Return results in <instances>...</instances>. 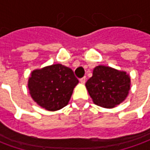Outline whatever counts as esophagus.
Returning a JSON list of instances; mask_svg holds the SVG:
<instances>
[{
  "label": "esophagus",
  "mask_w": 150,
  "mask_h": 150,
  "mask_svg": "<svg viewBox=\"0 0 150 150\" xmlns=\"http://www.w3.org/2000/svg\"><path fill=\"white\" fill-rule=\"evenodd\" d=\"M85 82H86V77H85V76L80 79V83H81L82 84H84Z\"/></svg>",
  "instance_id": "1"
}]
</instances>
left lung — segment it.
Returning <instances> with one entry per match:
<instances>
[{
  "instance_id": "1",
  "label": "left lung",
  "mask_w": 150,
  "mask_h": 150,
  "mask_svg": "<svg viewBox=\"0 0 150 150\" xmlns=\"http://www.w3.org/2000/svg\"><path fill=\"white\" fill-rule=\"evenodd\" d=\"M130 84V77L125 71L100 65L94 68L86 88L94 104L112 108L125 100Z\"/></svg>"
}]
</instances>
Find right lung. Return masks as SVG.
I'll use <instances>...</instances> for the list:
<instances>
[{
  "label": "right lung",
  "instance_id": "1",
  "mask_svg": "<svg viewBox=\"0 0 150 150\" xmlns=\"http://www.w3.org/2000/svg\"><path fill=\"white\" fill-rule=\"evenodd\" d=\"M78 83L71 69L53 64L31 72L28 88L32 99L39 106L57 111L67 105Z\"/></svg>",
  "mask_w": 150,
  "mask_h": 150
}]
</instances>
